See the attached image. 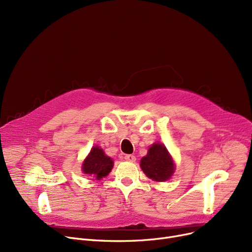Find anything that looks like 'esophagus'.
<instances>
[{
    "instance_id": "esophagus-1",
    "label": "esophagus",
    "mask_w": 252,
    "mask_h": 252,
    "mask_svg": "<svg viewBox=\"0 0 252 252\" xmlns=\"http://www.w3.org/2000/svg\"><path fill=\"white\" fill-rule=\"evenodd\" d=\"M125 159H126V161H129V162H135V161H136V157H135L134 155L128 154V155H126V156H125Z\"/></svg>"
}]
</instances>
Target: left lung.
<instances>
[{
	"label": "left lung",
	"instance_id": "8db88e82",
	"mask_svg": "<svg viewBox=\"0 0 252 252\" xmlns=\"http://www.w3.org/2000/svg\"><path fill=\"white\" fill-rule=\"evenodd\" d=\"M140 166L144 174L156 182H164L175 173V162L163 144L154 143L144 156Z\"/></svg>",
	"mask_w": 252,
	"mask_h": 252
}]
</instances>
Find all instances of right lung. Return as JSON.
Listing matches in <instances>:
<instances>
[{
  "instance_id": "obj_1",
  "label": "right lung",
  "mask_w": 252,
  "mask_h": 252,
  "mask_svg": "<svg viewBox=\"0 0 252 252\" xmlns=\"http://www.w3.org/2000/svg\"><path fill=\"white\" fill-rule=\"evenodd\" d=\"M113 167V161L110 157L104 153V151L94 146L83 162V173L94 177L96 180H101L103 177L108 176Z\"/></svg>"
}]
</instances>
